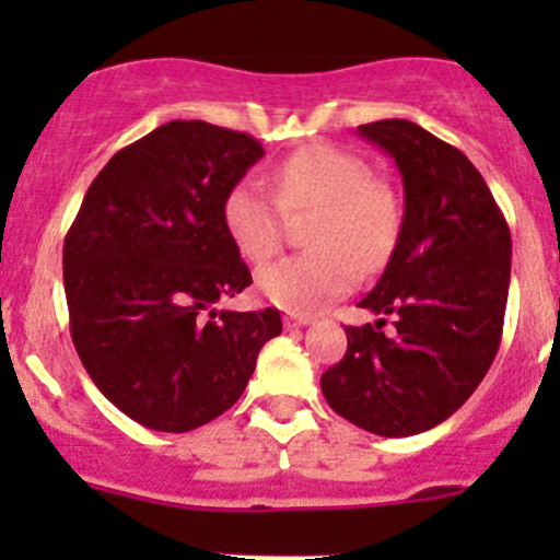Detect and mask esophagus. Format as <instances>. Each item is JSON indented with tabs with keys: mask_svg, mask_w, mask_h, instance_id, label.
I'll list each match as a JSON object with an SVG mask.
<instances>
[{
	"mask_svg": "<svg viewBox=\"0 0 560 560\" xmlns=\"http://www.w3.org/2000/svg\"><path fill=\"white\" fill-rule=\"evenodd\" d=\"M284 325L290 327V330H295V327H306V325H312V316H306V314H287L284 316Z\"/></svg>",
	"mask_w": 560,
	"mask_h": 560,
	"instance_id": "obj_1",
	"label": "esophagus"
}]
</instances>
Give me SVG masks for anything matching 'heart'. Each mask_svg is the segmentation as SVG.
Here are the masks:
<instances>
[{"label":"heart","mask_w":560,"mask_h":560,"mask_svg":"<svg viewBox=\"0 0 560 560\" xmlns=\"http://www.w3.org/2000/svg\"><path fill=\"white\" fill-rule=\"evenodd\" d=\"M276 195L254 175L235 180L222 222L244 257L262 262L284 241V217L316 211L306 244L314 252L284 257L257 273V290L290 314H312L352 290L358 270L374 273L393 257L400 202L385 180L371 178L360 156L314 143L279 162Z\"/></svg>","instance_id":"b5f03b06"}]
</instances>
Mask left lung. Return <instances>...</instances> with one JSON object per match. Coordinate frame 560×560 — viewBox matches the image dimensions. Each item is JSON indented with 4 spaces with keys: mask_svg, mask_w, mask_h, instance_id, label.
I'll return each mask as SVG.
<instances>
[{
    "mask_svg": "<svg viewBox=\"0 0 560 560\" xmlns=\"http://www.w3.org/2000/svg\"><path fill=\"white\" fill-rule=\"evenodd\" d=\"M404 178L398 244L347 327V354L322 374L336 415L376 436H415L455 415L488 374L504 330L512 235L463 151L406 118L358 127ZM394 330L384 336L386 316Z\"/></svg>",
    "mask_w": 560,
    "mask_h": 560,
    "instance_id": "8db88e82",
    "label": "left lung"
}]
</instances>
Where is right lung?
Masks as SVG:
<instances>
[{
  "instance_id": "add662e5",
  "label": "right lung",
  "mask_w": 560,
  "mask_h": 560,
  "mask_svg": "<svg viewBox=\"0 0 560 560\" xmlns=\"http://www.w3.org/2000/svg\"><path fill=\"white\" fill-rule=\"evenodd\" d=\"M265 149L208 121H167L110 156L65 238L70 332L116 409L186 433L241 398L276 308L217 312L252 284L222 222L224 195Z\"/></svg>"
}]
</instances>
